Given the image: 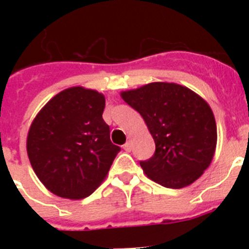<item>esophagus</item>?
<instances>
[{
  "mask_svg": "<svg viewBox=\"0 0 249 249\" xmlns=\"http://www.w3.org/2000/svg\"><path fill=\"white\" fill-rule=\"evenodd\" d=\"M123 149L127 152H129L132 149V141H128L126 144H123Z\"/></svg>",
  "mask_w": 249,
  "mask_h": 249,
  "instance_id": "34e87169",
  "label": "esophagus"
}]
</instances>
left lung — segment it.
<instances>
[{
  "label": "left lung",
  "mask_w": 249,
  "mask_h": 249,
  "mask_svg": "<svg viewBox=\"0 0 249 249\" xmlns=\"http://www.w3.org/2000/svg\"><path fill=\"white\" fill-rule=\"evenodd\" d=\"M121 96L142 116L155 140L153 156L140 160L144 173L167 188H182L198 179L217 144L208 103L190 89L167 82L149 83Z\"/></svg>",
  "instance_id": "8db88e82"
}]
</instances>
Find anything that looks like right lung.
<instances>
[{
    "label": "right lung",
    "instance_id": "obj_1",
    "mask_svg": "<svg viewBox=\"0 0 249 249\" xmlns=\"http://www.w3.org/2000/svg\"><path fill=\"white\" fill-rule=\"evenodd\" d=\"M105 96L72 87L56 94L34 120L27 155L47 190L81 199L94 192L121 148L109 140L103 121Z\"/></svg>",
    "mask_w": 249,
    "mask_h": 249
}]
</instances>
